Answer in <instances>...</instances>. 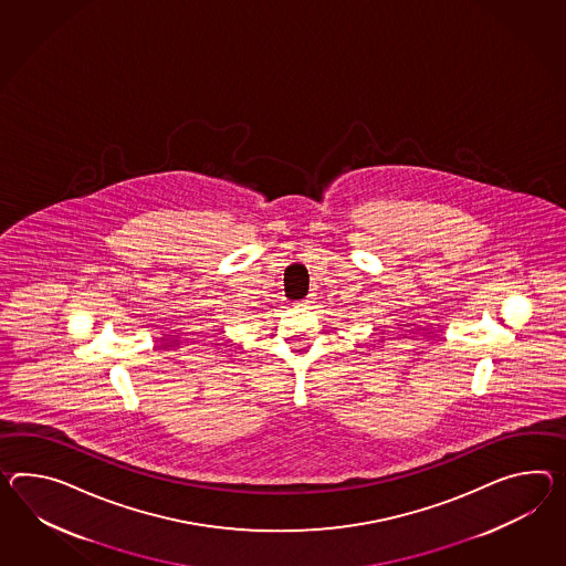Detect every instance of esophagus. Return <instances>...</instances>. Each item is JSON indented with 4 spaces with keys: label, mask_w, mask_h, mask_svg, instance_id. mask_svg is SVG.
<instances>
[{
    "label": "esophagus",
    "mask_w": 566,
    "mask_h": 566,
    "mask_svg": "<svg viewBox=\"0 0 566 566\" xmlns=\"http://www.w3.org/2000/svg\"><path fill=\"white\" fill-rule=\"evenodd\" d=\"M311 303H313V298L308 296V298H303V301H301V306H308Z\"/></svg>",
    "instance_id": "esophagus-1"
}]
</instances>
